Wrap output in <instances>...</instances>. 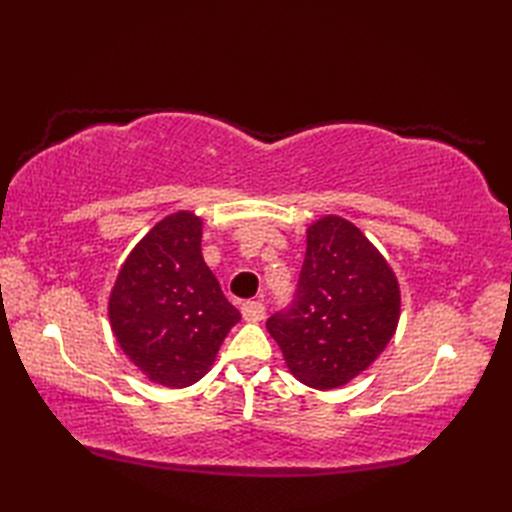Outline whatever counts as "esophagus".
Listing matches in <instances>:
<instances>
[{"instance_id":"obj_1","label":"esophagus","mask_w":512,"mask_h":512,"mask_svg":"<svg viewBox=\"0 0 512 512\" xmlns=\"http://www.w3.org/2000/svg\"><path fill=\"white\" fill-rule=\"evenodd\" d=\"M242 317L248 323H257L266 317V308L262 301H246L242 306Z\"/></svg>"}]
</instances>
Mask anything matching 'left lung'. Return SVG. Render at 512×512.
Instances as JSON below:
<instances>
[{
	"instance_id": "8db88e82",
	"label": "left lung",
	"mask_w": 512,
	"mask_h": 512,
	"mask_svg": "<svg viewBox=\"0 0 512 512\" xmlns=\"http://www.w3.org/2000/svg\"><path fill=\"white\" fill-rule=\"evenodd\" d=\"M297 295L266 328L286 367L312 389L350 383L383 354L400 319V286L378 248L339 215L308 226Z\"/></svg>"
}]
</instances>
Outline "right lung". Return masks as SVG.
<instances>
[{
	"label": "right lung",
	"instance_id": "right-lung-1",
	"mask_svg": "<svg viewBox=\"0 0 512 512\" xmlns=\"http://www.w3.org/2000/svg\"><path fill=\"white\" fill-rule=\"evenodd\" d=\"M110 323L151 383L182 389L209 372L242 319L202 257V217L178 211L140 239L118 270Z\"/></svg>",
	"mask_w": 512,
	"mask_h": 512
}]
</instances>
